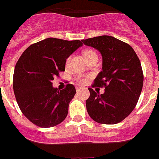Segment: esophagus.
I'll return each instance as SVG.
<instances>
[{"instance_id": "1", "label": "esophagus", "mask_w": 159, "mask_h": 159, "mask_svg": "<svg viewBox=\"0 0 159 159\" xmlns=\"http://www.w3.org/2000/svg\"><path fill=\"white\" fill-rule=\"evenodd\" d=\"M76 92H79V91H80V88H81V87H76Z\"/></svg>"}]
</instances>
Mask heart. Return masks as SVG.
Masks as SVG:
<instances>
[{"label":"heart","mask_w":159,"mask_h":159,"mask_svg":"<svg viewBox=\"0 0 159 159\" xmlns=\"http://www.w3.org/2000/svg\"><path fill=\"white\" fill-rule=\"evenodd\" d=\"M84 57L86 58L87 60H88L89 59L92 58V57H98L96 52H95V51H93V50H85V51L84 52ZM68 60H69V58L67 60V62H68ZM78 79L80 81L84 80V79H83L82 77H79Z\"/></svg>","instance_id":"1"}]
</instances>
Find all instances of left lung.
Wrapping results in <instances>:
<instances>
[{
  "label": "left lung",
  "instance_id": "8db88e82",
  "mask_svg": "<svg viewBox=\"0 0 159 159\" xmlns=\"http://www.w3.org/2000/svg\"><path fill=\"white\" fill-rule=\"evenodd\" d=\"M82 42L100 52L102 71L92 87H105L104 93L101 95L88 88V115L99 123H120L134 110L143 89V73L139 59L128 43L111 36L89 38Z\"/></svg>",
  "mask_w": 159,
  "mask_h": 159
}]
</instances>
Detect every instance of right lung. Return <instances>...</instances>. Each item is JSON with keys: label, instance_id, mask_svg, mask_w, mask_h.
I'll return each mask as SVG.
<instances>
[{"label": "right lung", "instance_id": "add662e5", "mask_svg": "<svg viewBox=\"0 0 159 159\" xmlns=\"http://www.w3.org/2000/svg\"><path fill=\"white\" fill-rule=\"evenodd\" d=\"M82 45L79 40L47 38L29 46L18 60L13 74L14 94L24 116L38 127H54L67 117L75 87L68 84L58 91L52 81L65 71L66 60Z\"/></svg>", "mask_w": 159, "mask_h": 159}]
</instances>
